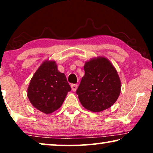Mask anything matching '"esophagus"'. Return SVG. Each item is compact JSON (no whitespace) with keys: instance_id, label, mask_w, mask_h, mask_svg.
I'll return each instance as SVG.
<instances>
[{"instance_id":"obj_1","label":"esophagus","mask_w":153,"mask_h":153,"mask_svg":"<svg viewBox=\"0 0 153 153\" xmlns=\"http://www.w3.org/2000/svg\"><path fill=\"white\" fill-rule=\"evenodd\" d=\"M71 88H72V91L75 92L76 91L77 88H78V85H77L76 84H72V85H71Z\"/></svg>"}]
</instances>
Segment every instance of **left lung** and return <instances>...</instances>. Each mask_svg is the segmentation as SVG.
Instances as JSON below:
<instances>
[{
	"mask_svg": "<svg viewBox=\"0 0 153 153\" xmlns=\"http://www.w3.org/2000/svg\"><path fill=\"white\" fill-rule=\"evenodd\" d=\"M85 71L76 91L81 105L93 112L110 108L120 95L121 81L108 58L98 56L85 61Z\"/></svg>",
	"mask_w": 153,
	"mask_h": 153,
	"instance_id": "8db88e82",
	"label": "left lung"
}]
</instances>
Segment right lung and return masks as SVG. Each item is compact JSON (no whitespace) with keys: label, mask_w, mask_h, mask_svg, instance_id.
Instances as JSON below:
<instances>
[{"label":"right lung","mask_w":153,"mask_h":153,"mask_svg":"<svg viewBox=\"0 0 153 153\" xmlns=\"http://www.w3.org/2000/svg\"><path fill=\"white\" fill-rule=\"evenodd\" d=\"M71 91L65 75L54 60H46L33 74L27 90L31 104L46 114L58 110Z\"/></svg>","instance_id":"obj_1"}]
</instances>
